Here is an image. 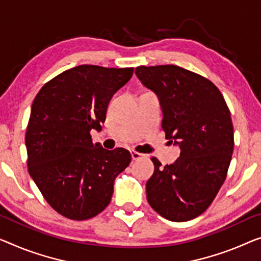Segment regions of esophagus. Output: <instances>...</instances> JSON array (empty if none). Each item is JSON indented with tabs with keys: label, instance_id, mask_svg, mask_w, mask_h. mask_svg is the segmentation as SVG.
<instances>
[{
	"label": "esophagus",
	"instance_id": "esophagus-1",
	"mask_svg": "<svg viewBox=\"0 0 261 261\" xmlns=\"http://www.w3.org/2000/svg\"><path fill=\"white\" fill-rule=\"evenodd\" d=\"M143 157H144L143 153H139V152H137V151H134V150L131 151V158H132V161H137V159L143 158Z\"/></svg>",
	"mask_w": 261,
	"mask_h": 261
}]
</instances>
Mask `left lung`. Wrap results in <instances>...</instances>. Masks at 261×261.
Segmentation results:
<instances>
[{
  "mask_svg": "<svg viewBox=\"0 0 261 261\" xmlns=\"http://www.w3.org/2000/svg\"><path fill=\"white\" fill-rule=\"evenodd\" d=\"M136 75L158 96L165 137L179 145L180 157L146 182L151 207L165 219L188 221L200 216L224 184L234 139L231 112L211 81L177 65L137 67Z\"/></svg>",
  "mask_w": 261,
  "mask_h": 261,
  "instance_id": "left-lung-1",
  "label": "left lung"
}]
</instances>
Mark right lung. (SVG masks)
Returning <instances> with one entry per match:
<instances>
[{"label": "right lung", "instance_id": "1", "mask_svg": "<svg viewBox=\"0 0 261 261\" xmlns=\"http://www.w3.org/2000/svg\"><path fill=\"white\" fill-rule=\"evenodd\" d=\"M134 68L79 65L45 83L35 97L25 132L28 171L48 204L65 218L87 220L110 203L116 177L131 162L123 147L92 144L112 96Z\"/></svg>", "mask_w": 261, "mask_h": 261}]
</instances>
